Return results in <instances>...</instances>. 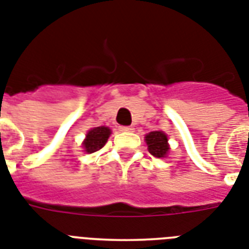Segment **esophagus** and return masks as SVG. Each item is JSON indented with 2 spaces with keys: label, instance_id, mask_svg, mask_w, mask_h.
Masks as SVG:
<instances>
[{
  "label": "esophagus",
  "instance_id": "34e87169",
  "mask_svg": "<svg viewBox=\"0 0 249 249\" xmlns=\"http://www.w3.org/2000/svg\"><path fill=\"white\" fill-rule=\"evenodd\" d=\"M120 131H122V132H133L135 128L132 126H120Z\"/></svg>",
  "mask_w": 249,
  "mask_h": 249
}]
</instances>
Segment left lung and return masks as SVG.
Returning a JSON list of instances; mask_svg holds the SVG:
<instances>
[{
	"instance_id": "left-lung-1",
	"label": "left lung",
	"mask_w": 249,
	"mask_h": 249,
	"mask_svg": "<svg viewBox=\"0 0 249 249\" xmlns=\"http://www.w3.org/2000/svg\"><path fill=\"white\" fill-rule=\"evenodd\" d=\"M145 140H146L147 147H149V151L151 155L157 158L165 157L168 150H169V146H168L166 135L163 131H153V132L147 133Z\"/></svg>"
}]
</instances>
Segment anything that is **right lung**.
Here are the masks:
<instances>
[{
  "instance_id": "add662e5",
  "label": "right lung",
  "mask_w": 249,
  "mask_h": 249,
  "mask_svg": "<svg viewBox=\"0 0 249 249\" xmlns=\"http://www.w3.org/2000/svg\"><path fill=\"white\" fill-rule=\"evenodd\" d=\"M110 135V129L108 127L100 126L95 127V128L90 129L86 139L84 141L83 146L85 149L86 153H95L98 150L102 149L106 142L108 141V137Z\"/></svg>"
}]
</instances>
